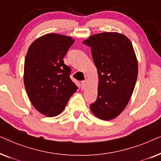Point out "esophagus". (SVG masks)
Returning a JSON list of instances; mask_svg holds the SVG:
<instances>
[{"label":"esophagus","mask_w":161,"mask_h":161,"mask_svg":"<svg viewBox=\"0 0 161 161\" xmlns=\"http://www.w3.org/2000/svg\"><path fill=\"white\" fill-rule=\"evenodd\" d=\"M86 86V81H82V82H81V89H84Z\"/></svg>","instance_id":"1"}]
</instances>
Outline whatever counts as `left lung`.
Segmentation results:
<instances>
[{"mask_svg":"<svg viewBox=\"0 0 161 161\" xmlns=\"http://www.w3.org/2000/svg\"><path fill=\"white\" fill-rule=\"evenodd\" d=\"M91 47L98 72V93L90 105L103 120L116 118L127 106L138 77V61L130 39L117 32L94 34L83 42Z\"/></svg>","mask_w":161,"mask_h":161,"instance_id":"left-lung-1","label":"left lung"}]
</instances>
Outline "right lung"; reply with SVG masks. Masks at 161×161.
Wrapping results in <instances>:
<instances>
[{"mask_svg": "<svg viewBox=\"0 0 161 161\" xmlns=\"http://www.w3.org/2000/svg\"><path fill=\"white\" fill-rule=\"evenodd\" d=\"M74 42L71 36L47 34L36 39L26 54V92L35 108L49 117L60 114L78 89L69 78L71 69L63 60Z\"/></svg>", "mask_w": 161, "mask_h": 161, "instance_id": "1", "label": "right lung"}]
</instances>
